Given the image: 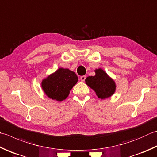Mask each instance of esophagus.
<instances>
[{
	"mask_svg": "<svg viewBox=\"0 0 157 157\" xmlns=\"http://www.w3.org/2000/svg\"><path fill=\"white\" fill-rule=\"evenodd\" d=\"M86 77L85 75L81 76V77H80V80H81L82 82H84L85 79H86Z\"/></svg>",
	"mask_w": 157,
	"mask_h": 157,
	"instance_id": "34e87169",
	"label": "esophagus"
}]
</instances>
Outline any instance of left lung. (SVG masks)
Listing matches in <instances>:
<instances>
[{"mask_svg": "<svg viewBox=\"0 0 157 157\" xmlns=\"http://www.w3.org/2000/svg\"><path fill=\"white\" fill-rule=\"evenodd\" d=\"M95 75L89 76L85 79L86 84L94 90L101 99L109 98L116 91V83L102 69L94 70Z\"/></svg>", "mask_w": 157, "mask_h": 157, "instance_id": "8db88e82", "label": "left lung"}]
</instances>
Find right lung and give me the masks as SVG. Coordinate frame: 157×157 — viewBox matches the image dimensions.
I'll return each instance as SVG.
<instances>
[{"label":"right lung","instance_id":"right-lung-1","mask_svg":"<svg viewBox=\"0 0 157 157\" xmlns=\"http://www.w3.org/2000/svg\"><path fill=\"white\" fill-rule=\"evenodd\" d=\"M78 81V76L72 71L59 68L43 79L41 87L49 98L62 101L69 96L70 90Z\"/></svg>","mask_w":157,"mask_h":157}]
</instances>
